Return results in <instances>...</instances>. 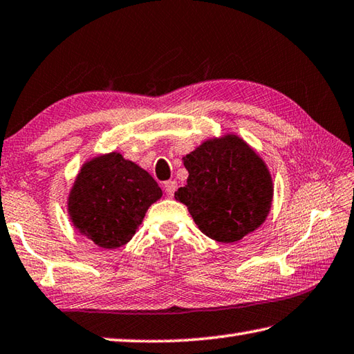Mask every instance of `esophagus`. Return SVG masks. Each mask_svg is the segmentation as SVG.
I'll use <instances>...</instances> for the list:
<instances>
[{
  "mask_svg": "<svg viewBox=\"0 0 354 354\" xmlns=\"http://www.w3.org/2000/svg\"><path fill=\"white\" fill-rule=\"evenodd\" d=\"M163 189H165V192H166V196L172 197V196H174L176 189H177V182H174V180H169V182H165Z\"/></svg>",
  "mask_w": 354,
  "mask_h": 354,
  "instance_id": "esophagus-1",
  "label": "esophagus"
}]
</instances>
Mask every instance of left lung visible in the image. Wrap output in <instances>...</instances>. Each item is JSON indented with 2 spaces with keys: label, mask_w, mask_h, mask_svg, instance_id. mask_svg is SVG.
Here are the masks:
<instances>
[{
  "label": "left lung",
  "mask_w": 354,
  "mask_h": 354,
  "mask_svg": "<svg viewBox=\"0 0 354 354\" xmlns=\"http://www.w3.org/2000/svg\"><path fill=\"white\" fill-rule=\"evenodd\" d=\"M183 165L189 177L174 197L188 206L205 236L232 243L265 222L272 182L262 158L242 138L208 140L183 157Z\"/></svg>",
  "instance_id": "1"
}]
</instances>
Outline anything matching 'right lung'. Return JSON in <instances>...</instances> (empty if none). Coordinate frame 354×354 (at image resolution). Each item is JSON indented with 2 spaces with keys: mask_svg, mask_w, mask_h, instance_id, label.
I'll list each match as a JSON object with an SVG mask.
<instances>
[{
  "mask_svg": "<svg viewBox=\"0 0 354 354\" xmlns=\"http://www.w3.org/2000/svg\"><path fill=\"white\" fill-rule=\"evenodd\" d=\"M160 197L162 189L148 172L112 152L83 166L71 191L69 214L80 232L114 250L129 242Z\"/></svg>",
  "mask_w": 354,
  "mask_h": 354,
  "instance_id": "add662e5",
  "label": "right lung"
}]
</instances>
